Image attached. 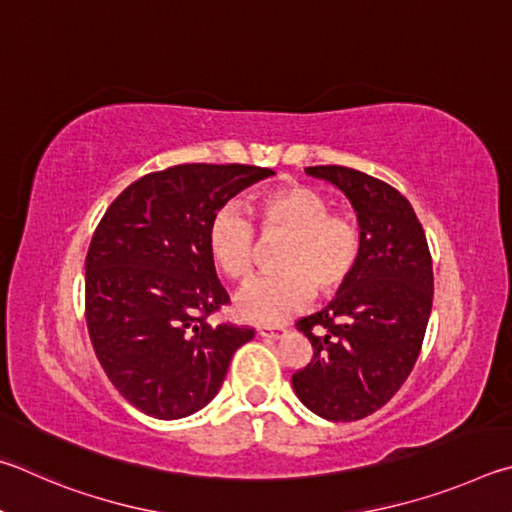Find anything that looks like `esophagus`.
I'll use <instances>...</instances> for the list:
<instances>
[{
  "mask_svg": "<svg viewBox=\"0 0 512 512\" xmlns=\"http://www.w3.org/2000/svg\"><path fill=\"white\" fill-rule=\"evenodd\" d=\"M283 333L285 330L279 326H258V335L267 337V339H279Z\"/></svg>",
  "mask_w": 512,
  "mask_h": 512,
  "instance_id": "esophagus-1",
  "label": "esophagus"
}]
</instances>
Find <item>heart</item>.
<instances>
[{"label": "heart", "instance_id": "heart-1", "mask_svg": "<svg viewBox=\"0 0 512 512\" xmlns=\"http://www.w3.org/2000/svg\"><path fill=\"white\" fill-rule=\"evenodd\" d=\"M261 238H281L274 265L279 270L251 281L236 297L242 319L279 324L319 294H333L353 274L362 233L346 213L330 211L326 195L303 184L263 193L254 204ZM206 247L229 281L254 272L256 231L238 204H222L206 227Z\"/></svg>", "mask_w": 512, "mask_h": 512}]
</instances>
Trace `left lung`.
Instances as JSON below:
<instances>
[{
  "label": "left lung",
  "instance_id": "left-lung-1",
  "mask_svg": "<svg viewBox=\"0 0 512 512\" xmlns=\"http://www.w3.org/2000/svg\"><path fill=\"white\" fill-rule=\"evenodd\" d=\"M306 173L351 200L362 251L337 297L297 321L315 353L292 387L317 416L351 423L387 405L414 369L432 312V254L409 200L387 182L346 166Z\"/></svg>",
  "mask_w": 512,
  "mask_h": 512
}]
</instances>
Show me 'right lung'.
<instances>
[{"mask_svg": "<svg viewBox=\"0 0 512 512\" xmlns=\"http://www.w3.org/2000/svg\"><path fill=\"white\" fill-rule=\"evenodd\" d=\"M274 175L245 164H179L143 175L116 197L89 242L85 319L116 391L159 420L215 398L233 353L254 328L211 326L229 303L206 247L211 215Z\"/></svg>", "mask_w": 512, "mask_h": 512, "instance_id": "obj_1", "label": "right lung"}]
</instances>
